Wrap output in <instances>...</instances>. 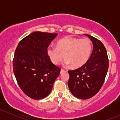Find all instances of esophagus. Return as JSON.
I'll return each instance as SVG.
<instances>
[{
    "instance_id": "34e87169",
    "label": "esophagus",
    "mask_w": 120,
    "mask_h": 120,
    "mask_svg": "<svg viewBox=\"0 0 120 120\" xmlns=\"http://www.w3.org/2000/svg\"><path fill=\"white\" fill-rule=\"evenodd\" d=\"M65 71H66V70H63V69H61V71H60V74H62L63 72H65Z\"/></svg>"
}]
</instances>
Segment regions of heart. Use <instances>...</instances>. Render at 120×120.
Here are the masks:
<instances>
[{"label":"heart","mask_w":120,"mask_h":120,"mask_svg":"<svg viewBox=\"0 0 120 120\" xmlns=\"http://www.w3.org/2000/svg\"><path fill=\"white\" fill-rule=\"evenodd\" d=\"M92 51V44L88 39L67 37L59 40L56 47H48L47 54L54 64L59 65L65 58L66 65L78 68L88 61Z\"/></svg>","instance_id":"b5f03b06"}]
</instances>
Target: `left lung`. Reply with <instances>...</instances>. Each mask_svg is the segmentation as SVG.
I'll list each match as a JSON object with an SVG mask.
<instances>
[{
    "mask_svg": "<svg viewBox=\"0 0 120 120\" xmlns=\"http://www.w3.org/2000/svg\"><path fill=\"white\" fill-rule=\"evenodd\" d=\"M93 43V51L82 67L69 70L68 85L71 94L81 99L95 96L102 86L109 68V59L105 46L99 40L88 34Z\"/></svg>",
    "mask_w": 120,
    "mask_h": 120,
    "instance_id": "left-lung-1",
    "label": "left lung"
}]
</instances>
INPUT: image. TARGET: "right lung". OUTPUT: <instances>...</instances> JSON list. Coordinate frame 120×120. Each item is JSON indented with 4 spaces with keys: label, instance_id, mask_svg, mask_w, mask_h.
<instances>
[{
    "label": "right lung",
    "instance_id": "add662e5",
    "mask_svg": "<svg viewBox=\"0 0 120 120\" xmlns=\"http://www.w3.org/2000/svg\"><path fill=\"white\" fill-rule=\"evenodd\" d=\"M57 34L34 32L18 45L13 61V71L23 92L35 100L49 95L60 68L53 64L47 49Z\"/></svg>",
    "mask_w": 120,
    "mask_h": 120
}]
</instances>
